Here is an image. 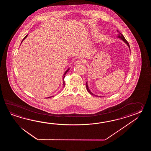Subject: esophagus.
Returning <instances> with one entry per match:
<instances>
[{"label":"esophagus","mask_w":151,"mask_h":151,"mask_svg":"<svg viewBox=\"0 0 151 151\" xmlns=\"http://www.w3.org/2000/svg\"><path fill=\"white\" fill-rule=\"evenodd\" d=\"M84 63V61L81 60H77L76 61H75V64L79 65L81 64H83Z\"/></svg>","instance_id":"1"}]
</instances>
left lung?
I'll return each instance as SVG.
<instances>
[{
    "label": "left lung",
    "mask_w": 151,
    "mask_h": 151,
    "mask_svg": "<svg viewBox=\"0 0 151 151\" xmlns=\"http://www.w3.org/2000/svg\"><path fill=\"white\" fill-rule=\"evenodd\" d=\"M117 32H118L119 33V34H118V38H119L121 39L124 42H125L126 44L127 45V46H128V47H129V50H130V47H129V44H128V42H127V41L126 40V39L125 38V37H124V35H122V34L120 33V32H119V31L118 30H117ZM86 89L87 91L89 92V93L91 94H92V95H93V96H96V95H95V94H93V93H92L91 91H90V89H89V88H88V85H87V82H86Z\"/></svg>",
    "instance_id": "obj_1"
}]
</instances>
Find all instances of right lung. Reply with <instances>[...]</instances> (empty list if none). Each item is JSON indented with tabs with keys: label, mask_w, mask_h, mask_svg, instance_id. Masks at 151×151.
I'll list each match as a JSON object with an SVG mask.
<instances>
[{
	"label": "right lung",
	"mask_w": 151,
	"mask_h": 151,
	"mask_svg": "<svg viewBox=\"0 0 151 151\" xmlns=\"http://www.w3.org/2000/svg\"><path fill=\"white\" fill-rule=\"evenodd\" d=\"M27 35H26L25 37H24V38L23 39V40H22V42H23V40L25 39L27 37ZM69 69L70 68H68V70H66V71L64 73V76H63V86H64V87L65 86V81H64V78H65V74H66L67 73V72H68V70H69ZM51 97H52V96H50V97H48V98H51Z\"/></svg>",
	"instance_id": "obj_1"
}]
</instances>
